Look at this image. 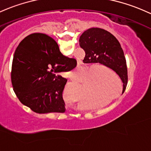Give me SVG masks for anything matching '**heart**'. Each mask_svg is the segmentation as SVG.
Returning <instances> with one entry per match:
<instances>
[{"mask_svg":"<svg viewBox=\"0 0 151 151\" xmlns=\"http://www.w3.org/2000/svg\"><path fill=\"white\" fill-rule=\"evenodd\" d=\"M108 72V70H106ZM81 71L79 70H76L73 71V72L71 73L70 76L71 78L74 80H76L78 78V76L80 74ZM99 74L100 76L101 77H104V73L103 71L99 70ZM99 83V81H93V83L91 85V81H88V82L86 84L85 87H84V93L86 95V96L88 97L90 100H96V101H102L106 99L107 98L108 96L111 94V91L109 90H106V89H103L102 87L101 86V84ZM74 88H75L76 93H77V96L79 97V99H83V91L82 89L81 88L80 86H79V83L78 82H75L73 84ZM81 86L83 88V84H81Z\"/></svg>","mask_w":151,"mask_h":151,"instance_id":"1","label":"heart"}]
</instances>
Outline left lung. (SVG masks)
<instances>
[{
    "mask_svg": "<svg viewBox=\"0 0 151 151\" xmlns=\"http://www.w3.org/2000/svg\"><path fill=\"white\" fill-rule=\"evenodd\" d=\"M79 45L84 50V63H101L116 72L123 83L124 93L127 84V68L124 52L114 35L100 28H91L82 34Z\"/></svg>",
    "mask_w": 151,
    "mask_h": 151,
    "instance_id": "1",
    "label": "left lung"
}]
</instances>
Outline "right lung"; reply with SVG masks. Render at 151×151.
I'll return each instance as SVG.
<instances>
[{"mask_svg":"<svg viewBox=\"0 0 151 151\" xmlns=\"http://www.w3.org/2000/svg\"><path fill=\"white\" fill-rule=\"evenodd\" d=\"M77 61L64 56L52 37L34 33L14 52L11 83L24 105L39 114L65 111L63 92L67 79L59 74L74 69Z\"/></svg>","mask_w":151,"mask_h":151,"instance_id":"1","label":"right lung"}]
</instances>
